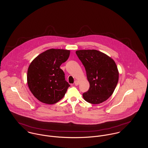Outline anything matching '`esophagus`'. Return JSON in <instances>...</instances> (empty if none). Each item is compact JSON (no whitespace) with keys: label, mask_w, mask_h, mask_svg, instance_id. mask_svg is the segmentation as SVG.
Segmentation results:
<instances>
[{"label":"esophagus","mask_w":148,"mask_h":148,"mask_svg":"<svg viewBox=\"0 0 148 148\" xmlns=\"http://www.w3.org/2000/svg\"><path fill=\"white\" fill-rule=\"evenodd\" d=\"M79 84V82L77 81V80H75V85H78Z\"/></svg>","instance_id":"esophagus-1"}]
</instances>
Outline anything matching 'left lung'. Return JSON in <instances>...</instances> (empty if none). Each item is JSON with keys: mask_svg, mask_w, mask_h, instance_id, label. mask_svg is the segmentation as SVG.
<instances>
[{"mask_svg": "<svg viewBox=\"0 0 148 148\" xmlns=\"http://www.w3.org/2000/svg\"><path fill=\"white\" fill-rule=\"evenodd\" d=\"M76 53L84 66L89 89L83 94L86 101L99 104L113 94L119 73L114 61L105 53L95 50H78Z\"/></svg>", "mask_w": 148, "mask_h": 148, "instance_id": "8db88e82", "label": "left lung"}]
</instances>
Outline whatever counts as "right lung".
Returning a JSON list of instances; mask_svg holds the SVG:
<instances>
[{"label":"right lung","instance_id":"1","mask_svg":"<svg viewBox=\"0 0 148 148\" xmlns=\"http://www.w3.org/2000/svg\"><path fill=\"white\" fill-rule=\"evenodd\" d=\"M70 51L49 49L39 55L31 63L27 71V83L33 95L40 101L53 104L60 100L70 86L60 68Z\"/></svg>","mask_w":148,"mask_h":148}]
</instances>
